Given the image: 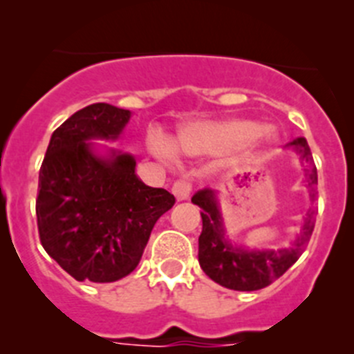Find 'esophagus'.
I'll use <instances>...</instances> for the list:
<instances>
[{
  "label": "esophagus",
  "instance_id": "1",
  "mask_svg": "<svg viewBox=\"0 0 354 354\" xmlns=\"http://www.w3.org/2000/svg\"><path fill=\"white\" fill-rule=\"evenodd\" d=\"M192 189H193V184L186 179H179L175 180L174 186H171V193L175 195L177 200H187L189 195H192Z\"/></svg>",
  "mask_w": 354,
  "mask_h": 354
}]
</instances>
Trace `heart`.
I'll list each match as a JSON object with an SVG mask.
<instances>
[{
  "instance_id": "obj_1",
  "label": "heart",
  "mask_w": 354,
  "mask_h": 354,
  "mask_svg": "<svg viewBox=\"0 0 354 354\" xmlns=\"http://www.w3.org/2000/svg\"><path fill=\"white\" fill-rule=\"evenodd\" d=\"M253 136L268 138L270 131H259L253 122L232 120L221 124H195L177 134L174 140V149L180 150L184 154H204L214 150L236 147L248 142ZM161 154L162 149H158Z\"/></svg>"
}]
</instances>
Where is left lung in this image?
<instances>
[{"mask_svg": "<svg viewBox=\"0 0 354 354\" xmlns=\"http://www.w3.org/2000/svg\"><path fill=\"white\" fill-rule=\"evenodd\" d=\"M303 161L310 165L306 170V186L315 195L317 170L314 167L310 147L305 138H296L290 142ZM195 205L202 209V234L198 237V262L211 280L232 290H259L271 286L277 278L282 277L299 255L305 252L312 232H314V211L306 216L301 236L296 239L292 248L287 250H261L248 252L243 248H234L225 239L221 216L216 205L214 193L211 189H202L192 198Z\"/></svg>", "mask_w": 354, "mask_h": 354, "instance_id": "8db88e82", "label": "left lung"}]
</instances>
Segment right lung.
<instances>
[{
  "label": "right lung",
  "instance_id": "add662e5",
  "mask_svg": "<svg viewBox=\"0 0 354 354\" xmlns=\"http://www.w3.org/2000/svg\"><path fill=\"white\" fill-rule=\"evenodd\" d=\"M129 109L97 102L53 133L39 174L37 227L44 250L77 282L106 283L138 266L156 221L175 204L136 175L131 154L102 159L86 140L117 138Z\"/></svg>",
  "mask_w": 354,
  "mask_h": 354
}]
</instances>
